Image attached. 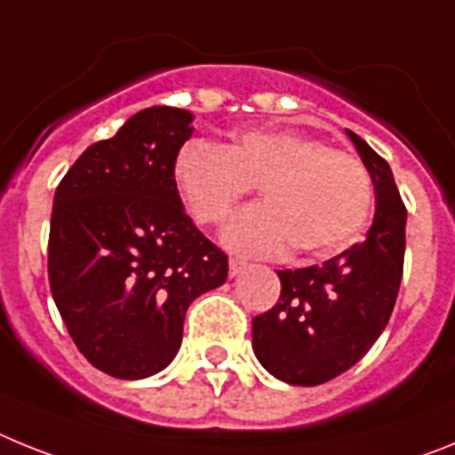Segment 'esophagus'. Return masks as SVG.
Returning a JSON list of instances; mask_svg holds the SVG:
<instances>
[{"label": "esophagus", "mask_w": 455, "mask_h": 455, "mask_svg": "<svg viewBox=\"0 0 455 455\" xmlns=\"http://www.w3.org/2000/svg\"><path fill=\"white\" fill-rule=\"evenodd\" d=\"M243 270H247V263H244V260H240V259L228 260V275L238 276Z\"/></svg>", "instance_id": "obj_1"}]
</instances>
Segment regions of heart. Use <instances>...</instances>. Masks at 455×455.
I'll use <instances>...</instances> for the list:
<instances>
[{"label": "heart", "instance_id": "b5f03b06", "mask_svg": "<svg viewBox=\"0 0 455 455\" xmlns=\"http://www.w3.org/2000/svg\"><path fill=\"white\" fill-rule=\"evenodd\" d=\"M180 199L196 222L215 227L250 188L260 204L233 215L224 243L240 254H325L353 238L373 188L353 153L291 130H250L217 146L192 141L173 162Z\"/></svg>", "mask_w": 455, "mask_h": 455}]
</instances>
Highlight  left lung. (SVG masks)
<instances>
[{"instance_id": "1", "label": "left lung", "mask_w": 455, "mask_h": 455, "mask_svg": "<svg viewBox=\"0 0 455 455\" xmlns=\"http://www.w3.org/2000/svg\"><path fill=\"white\" fill-rule=\"evenodd\" d=\"M347 137L375 188L366 238L323 266L276 272L282 295L251 321L256 357L288 385H323L357 364L389 323L403 279L408 211L394 173L359 134Z\"/></svg>"}]
</instances>
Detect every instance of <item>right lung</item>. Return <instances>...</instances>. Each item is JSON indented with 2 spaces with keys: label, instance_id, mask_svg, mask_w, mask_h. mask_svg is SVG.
Returning a JSON list of instances; mask_svg holds the SVG:
<instances>
[{
  "label": "right lung",
  "instance_id": "obj_1",
  "mask_svg": "<svg viewBox=\"0 0 455 455\" xmlns=\"http://www.w3.org/2000/svg\"><path fill=\"white\" fill-rule=\"evenodd\" d=\"M192 118L176 108L141 109L91 144L54 192V304L77 350L121 380L169 366L192 299L227 282L228 256L189 220L173 180Z\"/></svg>",
  "mask_w": 455,
  "mask_h": 455
}]
</instances>
